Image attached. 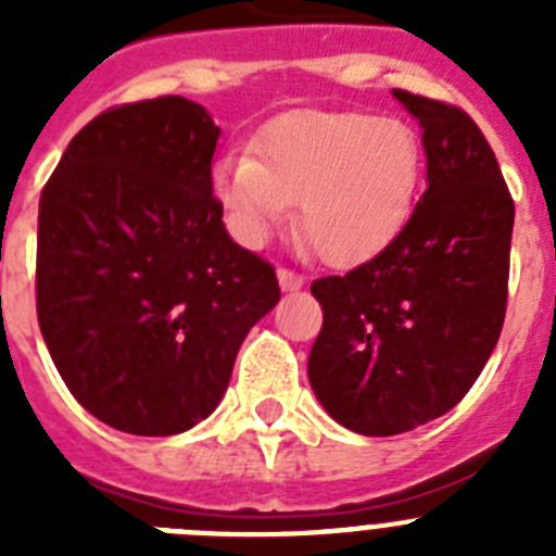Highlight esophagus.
<instances>
[{
  "instance_id": "1",
  "label": "esophagus",
  "mask_w": 556,
  "mask_h": 556,
  "mask_svg": "<svg viewBox=\"0 0 556 556\" xmlns=\"http://www.w3.org/2000/svg\"><path fill=\"white\" fill-rule=\"evenodd\" d=\"M278 283H281L283 292H298L303 287V275L292 273V269H278Z\"/></svg>"
}]
</instances>
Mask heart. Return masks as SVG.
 <instances>
[{"label":"heart","mask_w":556,"mask_h":556,"mask_svg":"<svg viewBox=\"0 0 556 556\" xmlns=\"http://www.w3.org/2000/svg\"><path fill=\"white\" fill-rule=\"evenodd\" d=\"M420 139L406 122L353 111H292L269 122L255 155H228L214 186L236 233L264 242L301 200V233L328 264L381 253L415 208Z\"/></svg>","instance_id":"obj_1"}]
</instances>
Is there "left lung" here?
Instances as JSON below:
<instances>
[{"label":"left lung","instance_id":"8db88e82","mask_svg":"<svg viewBox=\"0 0 556 556\" xmlns=\"http://www.w3.org/2000/svg\"><path fill=\"white\" fill-rule=\"evenodd\" d=\"M420 122L426 184L404 230L348 275L312 283L323 306L308 381L339 426L392 437L459 404L507 312L515 205L468 113L392 91Z\"/></svg>","mask_w":556,"mask_h":556}]
</instances>
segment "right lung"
Segmentation results:
<instances>
[{
    "mask_svg": "<svg viewBox=\"0 0 556 556\" xmlns=\"http://www.w3.org/2000/svg\"><path fill=\"white\" fill-rule=\"evenodd\" d=\"M219 127L186 97L130 102L68 141L38 205L49 356L97 420L139 437L198 426L250 328L281 301L214 198Z\"/></svg>",
    "mask_w": 556,
    "mask_h": 556,
    "instance_id": "right-lung-1",
    "label": "right lung"
}]
</instances>
